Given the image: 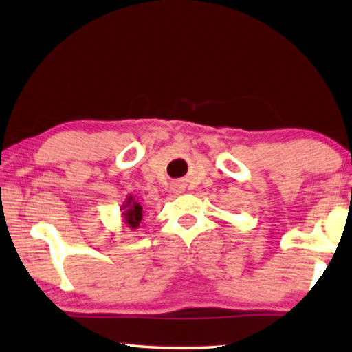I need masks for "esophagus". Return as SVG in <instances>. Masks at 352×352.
<instances>
[{"label": "esophagus", "mask_w": 352, "mask_h": 352, "mask_svg": "<svg viewBox=\"0 0 352 352\" xmlns=\"http://www.w3.org/2000/svg\"><path fill=\"white\" fill-rule=\"evenodd\" d=\"M172 189H174L175 192L180 194L184 190V186H183V183H174V184H172Z\"/></svg>", "instance_id": "esophagus-1"}]
</instances>
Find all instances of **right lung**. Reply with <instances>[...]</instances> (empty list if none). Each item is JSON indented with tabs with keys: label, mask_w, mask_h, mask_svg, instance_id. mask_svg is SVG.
I'll return each instance as SVG.
<instances>
[{
	"label": "right lung",
	"mask_w": 352,
	"mask_h": 352,
	"mask_svg": "<svg viewBox=\"0 0 352 352\" xmlns=\"http://www.w3.org/2000/svg\"><path fill=\"white\" fill-rule=\"evenodd\" d=\"M121 219L122 223L127 226V228L136 230L142 220V206L138 204V200L133 197V194L127 195L126 201L121 206Z\"/></svg>",
	"instance_id": "1"
}]
</instances>
